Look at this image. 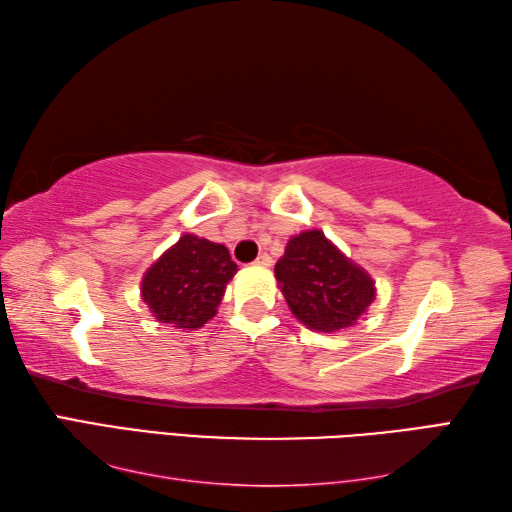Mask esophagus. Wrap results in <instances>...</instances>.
<instances>
[{"label":"esophagus","mask_w":512,"mask_h":512,"mask_svg":"<svg viewBox=\"0 0 512 512\" xmlns=\"http://www.w3.org/2000/svg\"><path fill=\"white\" fill-rule=\"evenodd\" d=\"M255 264H257V266H264V268H268V266H273V257L266 255V253H262V255H259V257L255 259Z\"/></svg>","instance_id":"esophagus-1"}]
</instances>
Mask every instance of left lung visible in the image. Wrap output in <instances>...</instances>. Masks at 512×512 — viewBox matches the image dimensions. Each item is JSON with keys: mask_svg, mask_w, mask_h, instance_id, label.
<instances>
[{"mask_svg": "<svg viewBox=\"0 0 512 512\" xmlns=\"http://www.w3.org/2000/svg\"><path fill=\"white\" fill-rule=\"evenodd\" d=\"M275 277L292 314L317 332L350 328L376 299L374 279L317 228L288 239Z\"/></svg>", "mask_w": 512, "mask_h": 512, "instance_id": "left-lung-1", "label": "left lung"}]
</instances>
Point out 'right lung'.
Segmentation results:
<instances>
[{"label":"right lung","instance_id":"obj_1","mask_svg":"<svg viewBox=\"0 0 512 512\" xmlns=\"http://www.w3.org/2000/svg\"><path fill=\"white\" fill-rule=\"evenodd\" d=\"M235 273L226 246L187 233L147 270L140 295L160 323L198 330L217 314Z\"/></svg>","mask_w":512,"mask_h":512}]
</instances>
